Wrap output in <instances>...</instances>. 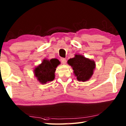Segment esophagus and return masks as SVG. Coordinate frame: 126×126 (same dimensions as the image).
<instances>
[{"instance_id": "1", "label": "esophagus", "mask_w": 126, "mask_h": 126, "mask_svg": "<svg viewBox=\"0 0 126 126\" xmlns=\"http://www.w3.org/2000/svg\"><path fill=\"white\" fill-rule=\"evenodd\" d=\"M61 62H62V63L63 64H65L66 63V59H65V58H61Z\"/></svg>"}]
</instances>
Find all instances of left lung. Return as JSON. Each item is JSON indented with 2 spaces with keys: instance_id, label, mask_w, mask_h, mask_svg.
I'll list each match as a JSON object with an SVG mask.
<instances>
[{
  "instance_id": "left-lung-1",
  "label": "left lung",
  "mask_w": 126,
  "mask_h": 126,
  "mask_svg": "<svg viewBox=\"0 0 126 126\" xmlns=\"http://www.w3.org/2000/svg\"><path fill=\"white\" fill-rule=\"evenodd\" d=\"M68 63L72 66L74 75L79 81L88 80L91 77L95 68V62L82 55H76L75 57L69 59Z\"/></svg>"
}]
</instances>
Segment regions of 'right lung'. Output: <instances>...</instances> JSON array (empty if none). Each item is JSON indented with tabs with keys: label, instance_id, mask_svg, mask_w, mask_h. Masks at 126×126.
<instances>
[{
	"label": "right lung",
	"instance_id": "1",
	"mask_svg": "<svg viewBox=\"0 0 126 126\" xmlns=\"http://www.w3.org/2000/svg\"><path fill=\"white\" fill-rule=\"evenodd\" d=\"M60 62L57 59H52L50 61L44 59L40 64L34 69V74L38 80L42 84L46 83L54 80L57 65Z\"/></svg>",
	"mask_w": 126,
	"mask_h": 126
}]
</instances>
